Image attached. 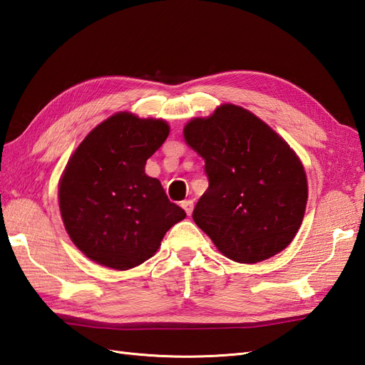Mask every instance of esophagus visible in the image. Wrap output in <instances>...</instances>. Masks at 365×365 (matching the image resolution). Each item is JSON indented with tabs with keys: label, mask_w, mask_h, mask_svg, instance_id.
Returning <instances> with one entry per match:
<instances>
[{
	"label": "esophagus",
	"mask_w": 365,
	"mask_h": 365,
	"mask_svg": "<svg viewBox=\"0 0 365 365\" xmlns=\"http://www.w3.org/2000/svg\"><path fill=\"white\" fill-rule=\"evenodd\" d=\"M181 206L185 210V213H187V215H190V213L193 212V201L192 200H184L181 202Z\"/></svg>",
	"instance_id": "1"
}]
</instances>
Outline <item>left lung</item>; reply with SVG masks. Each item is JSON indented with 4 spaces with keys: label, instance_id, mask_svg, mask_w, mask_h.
Instances as JSON below:
<instances>
[{
    "label": "left lung",
    "instance_id": "1",
    "mask_svg": "<svg viewBox=\"0 0 365 365\" xmlns=\"http://www.w3.org/2000/svg\"><path fill=\"white\" fill-rule=\"evenodd\" d=\"M184 139L204 159L209 187L193 221L227 259L257 263L292 242L308 200L300 159L269 125L225 103L192 119Z\"/></svg>",
    "mask_w": 365,
    "mask_h": 365
}]
</instances>
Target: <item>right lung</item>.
<instances>
[{
  "mask_svg": "<svg viewBox=\"0 0 365 365\" xmlns=\"http://www.w3.org/2000/svg\"><path fill=\"white\" fill-rule=\"evenodd\" d=\"M170 128L163 119L115 113L71 156L58 185L60 213L73 243L93 262L125 271L144 263L185 212L167 198L145 163Z\"/></svg>",
  "mask_w": 365,
  "mask_h": 365,
  "instance_id": "add662e5",
  "label": "right lung"
}]
</instances>
